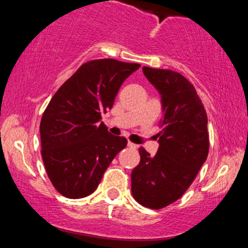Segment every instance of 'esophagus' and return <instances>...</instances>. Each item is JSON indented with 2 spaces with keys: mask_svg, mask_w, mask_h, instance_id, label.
Instances as JSON below:
<instances>
[{
  "mask_svg": "<svg viewBox=\"0 0 248 248\" xmlns=\"http://www.w3.org/2000/svg\"><path fill=\"white\" fill-rule=\"evenodd\" d=\"M128 147L132 148V149H136V148H138V146H136L135 143H132V142H130V141H128Z\"/></svg>",
  "mask_w": 248,
  "mask_h": 248,
  "instance_id": "obj_1",
  "label": "esophagus"
}]
</instances>
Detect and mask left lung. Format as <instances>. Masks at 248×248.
Here are the masks:
<instances>
[{
  "label": "left lung",
  "instance_id": "1",
  "mask_svg": "<svg viewBox=\"0 0 248 248\" xmlns=\"http://www.w3.org/2000/svg\"><path fill=\"white\" fill-rule=\"evenodd\" d=\"M142 71L161 95L163 116L157 153L152 156L139 148L132 195L141 205L158 210L183 196L206 161L207 116L195 87L178 72L147 66Z\"/></svg>",
  "mask_w": 248,
  "mask_h": 248
}]
</instances>
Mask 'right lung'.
<instances>
[{"label":"right lung","instance_id":"right-lung-1","mask_svg":"<svg viewBox=\"0 0 248 248\" xmlns=\"http://www.w3.org/2000/svg\"><path fill=\"white\" fill-rule=\"evenodd\" d=\"M135 62L96 59L85 62L56 92L42 116V157L61 195L78 199L94 192L113 158L127 146L108 133L102 113L113 107Z\"/></svg>","mask_w":248,"mask_h":248}]
</instances>
